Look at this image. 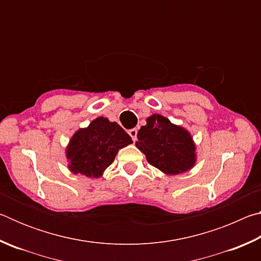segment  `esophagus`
Returning <instances> with one entry per match:
<instances>
[{"label":"esophagus","instance_id":"obj_1","mask_svg":"<svg viewBox=\"0 0 261 261\" xmlns=\"http://www.w3.org/2000/svg\"><path fill=\"white\" fill-rule=\"evenodd\" d=\"M137 132H138V130H137V129L129 130V135H130V137H131L132 140H134V141L137 140Z\"/></svg>","mask_w":261,"mask_h":261}]
</instances>
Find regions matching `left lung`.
<instances>
[{
  "instance_id": "left-lung-1",
  "label": "left lung",
  "mask_w": 261,
  "mask_h": 261,
  "mask_svg": "<svg viewBox=\"0 0 261 261\" xmlns=\"http://www.w3.org/2000/svg\"><path fill=\"white\" fill-rule=\"evenodd\" d=\"M138 131L136 146L149 165L169 175L189 170L196 161L191 136L183 127L171 124L161 115H153Z\"/></svg>"
}]
</instances>
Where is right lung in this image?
Segmentation results:
<instances>
[{"instance_id": "right-lung-1", "label": "right lung", "mask_w": 261, "mask_h": 261, "mask_svg": "<svg viewBox=\"0 0 261 261\" xmlns=\"http://www.w3.org/2000/svg\"><path fill=\"white\" fill-rule=\"evenodd\" d=\"M131 143V137L116 122L98 117L70 140L67 149L70 170L87 177H100L113 163L118 149Z\"/></svg>"}]
</instances>
